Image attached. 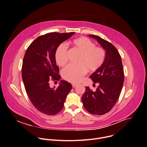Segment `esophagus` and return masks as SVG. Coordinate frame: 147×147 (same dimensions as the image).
<instances>
[{
	"label": "esophagus",
	"instance_id": "1",
	"mask_svg": "<svg viewBox=\"0 0 147 147\" xmlns=\"http://www.w3.org/2000/svg\"><path fill=\"white\" fill-rule=\"evenodd\" d=\"M72 86H73V88H75L77 85V84H74V83H73L72 84Z\"/></svg>",
	"mask_w": 147,
	"mask_h": 147
}]
</instances>
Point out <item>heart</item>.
I'll return each instance as SVG.
<instances>
[{"label":"heart","instance_id":"b5f03b06","mask_svg":"<svg viewBox=\"0 0 147 147\" xmlns=\"http://www.w3.org/2000/svg\"><path fill=\"white\" fill-rule=\"evenodd\" d=\"M73 45L81 54L78 59V65H69L62 71L63 78L70 82L80 81L86 74L87 70L89 72L98 70L104 63L105 50L101 47L96 46L95 43L86 37H79L71 42ZM67 46L60 44L55 53V59L59 66H63L67 62Z\"/></svg>","mask_w":147,"mask_h":147}]
</instances>
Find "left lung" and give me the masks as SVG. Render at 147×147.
<instances>
[{
	"label": "left lung",
	"mask_w": 147,
	"mask_h": 147,
	"mask_svg": "<svg viewBox=\"0 0 147 147\" xmlns=\"http://www.w3.org/2000/svg\"><path fill=\"white\" fill-rule=\"evenodd\" d=\"M89 36L106 50V57L101 67L89 77L99 86L95 92L85 87L82 101L88 112L102 115L112 109L120 97L124 81V69L121 56L112 43L95 35Z\"/></svg>",
	"instance_id": "8db88e82"
}]
</instances>
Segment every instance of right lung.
Masks as SVG:
<instances>
[{
	"mask_svg": "<svg viewBox=\"0 0 147 147\" xmlns=\"http://www.w3.org/2000/svg\"><path fill=\"white\" fill-rule=\"evenodd\" d=\"M74 32H50L35 39L25 53L22 76L27 94L35 108L44 114L54 115L60 112L67 95L72 89L69 82L61 80L57 88H51L49 81H59V67L55 53L58 46L70 38Z\"/></svg>",
	"mask_w": 147,
	"mask_h": 147,
	"instance_id": "1",
	"label": "right lung"
}]
</instances>
